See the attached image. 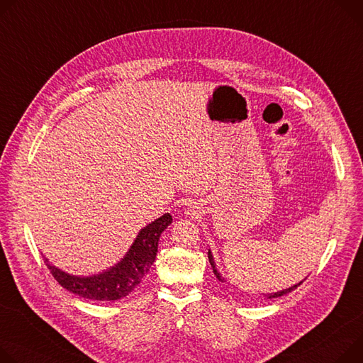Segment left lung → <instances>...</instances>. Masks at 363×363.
Wrapping results in <instances>:
<instances>
[{
	"mask_svg": "<svg viewBox=\"0 0 363 363\" xmlns=\"http://www.w3.org/2000/svg\"><path fill=\"white\" fill-rule=\"evenodd\" d=\"M208 260H210V263H211V267H213V271H214V275L220 279V281H223V278H221V275L218 274V271L216 269V265H214V259H213V255H211V252L208 250ZM304 281H301L300 284H296V285H294V286H291V288H288V289H284V291H278V292H274V294H268V298H278V296H282V295H285V294H288V292H291V291H294L296 286H300L301 284H303Z\"/></svg>",
	"mask_w": 363,
	"mask_h": 363,
	"instance_id": "obj_1",
	"label": "left lung"
}]
</instances>
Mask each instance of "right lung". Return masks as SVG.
Segmentation results:
<instances>
[{
    "mask_svg": "<svg viewBox=\"0 0 363 363\" xmlns=\"http://www.w3.org/2000/svg\"><path fill=\"white\" fill-rule=\"evenodd\" d=\"M171 223V214H163L162 217L142 228L124 259L110 271L100 275L79 278L65 274L60 269L55 268L53 265H50L46 257L45 263L53 278L59 282V285L82 296V298L94 301L120 300L133 291L147 275L156 257L160 233Z\"/></svg>",
    "mask_w": 363,
    "mask_h": 363,
    "instance_id": "obj_1",
    "label": "right lung"
}]
</instances>
